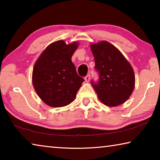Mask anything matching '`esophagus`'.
Here are the masks:
<instances>
[{"instance_id":"34e87169","label":"esophagus","mask_w":160,"mask_h":160,"mask_svg":"<svg viewBox=\"0 0 160 160\" xmlns=\"http://www.w3.org/2000/svg\"><path fill=\"white\" fill-rule=\"evenodd\" d=\"M90 75H87L85 77V80L87 82H88L89 81H90Z\"/></svg>"}]
</instances>
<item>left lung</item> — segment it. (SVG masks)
<instances>
[{"label":"left lung","instance_id":"obj_1","mask_svg":"<svg viewBox=\"0 0 160 160\" xmlns=\"http://www.w3.org/2000/svg\"><path fill=\"white\" fill-rule=\"evenodd\" d=\"M99 79L90 82L100 101L109 107L125 102L135 87L132 68L123 54L110 43L103 41L91 44Z\"/></svg>","mask_w":160,"mask_h":160}]
</instances>
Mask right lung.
Masks as SVG:
<instances>
[{"instance_id": "obj_1", "label": "right lung", "mask_w": 160, "mask_h": 160, "mask_svg": "<svg viewBox=\"0 0 160 160\" xmlns=\"http://www.w3.org/2000/svg\"><path fill=\"white\" fill-rule=\"evenodd\" d=\"M78 43L63 40L50 44L37 59L32 72L35 91L45 104L61 107L75 99L84 79L78 75L71 57Z\"/></svg>"}]
</instances>
